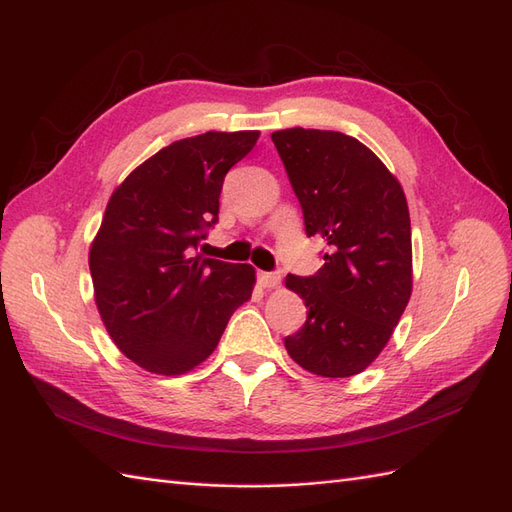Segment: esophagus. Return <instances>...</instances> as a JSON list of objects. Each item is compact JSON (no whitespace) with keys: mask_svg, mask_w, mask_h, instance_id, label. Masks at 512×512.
Masks as SVG:
<instances>
[{"mask_svg":"<svg viewBox=\"0 0 512 512\" xmlns=\"http://www.w3.org/2000/svg\"><path fill=\"white\" fill-rule=\"evenodd\" d=\"M258 282L262 288H277L282 282V275L280 273H273V271H260L258 273Z\"/></svg>","mask_w":512,"mask_h":512,"instance_id":"1","label":"esophagus"}]
</instances>
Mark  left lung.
Returning a JSON list of instances; mask_svg holds the SVG:
<instances>
[{"label":"left lung","mask_w":512,"mask_h":512,"mask_svg":"<svg viewBox=\"0 0 512 512\" xmlns=\"http://www.w3.org/2000/svg\"><path fill=\"white\" fill-rule=\"evenodd\" d=\"M297 194L307 237L329 245L316 275H288L307 320L284 339L294 363L350 378L389 342L412 292V232L404 190L376 153L331 130L271 134Z\"/></svg>","instance_id":"left-lung-1"}]
</instances>
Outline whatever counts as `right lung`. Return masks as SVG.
<instances>
[{
    "mask_svg": "<svg viewBox=\"0 0 512 512\" xmlns=\"http://www.w3.org/2000/svg\"><path fill=\"white\" fill-rule=\"evenodd\" d=\"M256 141V130L175 141L108 200L89 250L96 305L117 348L151 374L179 376L203 363L252 297L250 265L196 250L218 222L226 173Z\"/></svg>",
    "mask_w": 512,
    "mask_h": 512,
    "instance_id": "obj_1",
    "label": "right lung"
}]
</instances>
